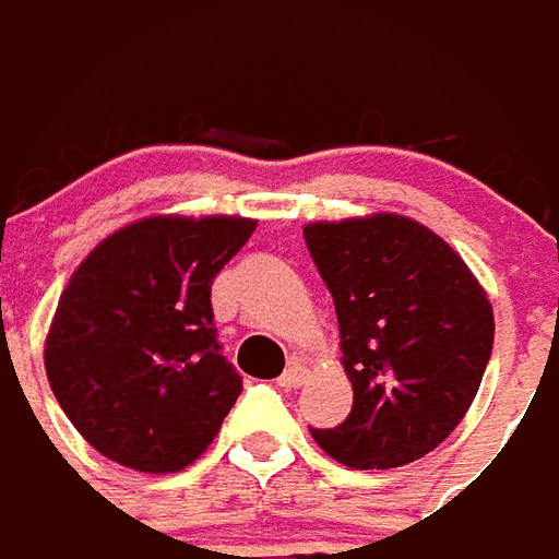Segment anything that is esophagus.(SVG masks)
I'll list each match as a JSON object with an SVG mask.
<instances>
[{"label":"esophagus","instance_id":"1","mask_svg":"<svg viewBox=\"0 0 559 559\" xmlns=\"http://www.w3.org/2000/svg\"><path fill=\"white\" fill-rule=\"evenodd\" d=\"M304 379H307V367L300 361H292L286 370H283V376L276 379V385L283 388V391H292V388L304 385Z\"/></svg>","mask_w":559,"mask_h":559}]
</instances>
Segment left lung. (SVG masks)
Returning <instances> with one entry per match:
<instances>
[{
    "label": "left lung",
    "mask_w": 559,
    "mask_h": 559,
    "mask_svg": "<svg viewBox=\"0 0 559 559\" xmlns=\"http://www.w3.org/2000/svg\"><path fill=\"white\" fill-rule=\"evenodd\" d=\"M334 298L355 403L312 439L352 469L403 466L449 437L493 349V310L454 249L425 225L379 213L304 228Z\"/></svg>",
    "instance_id": "obj_1"
}]
</instances>
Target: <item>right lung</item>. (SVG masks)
Segmentation results:
<instances>
[{
    "instance_id": "right-lung-1",
    "label": "right lung",
    "mask_w": 559,
    "mask_h": 559,
    "mask_svg": "<svg viewBox=\"0 0 559 559\" xmlns=\"http://www.w3.org/2000/svg\"><path fill=\"white\" fill-rule=\"evenodd\" d=\"M252 219L153 216L102 240L59 298L50 388L81 437L141 473L201 457L243 391L216 340L210 288Z\"/></svg>"
}]
</instances>
